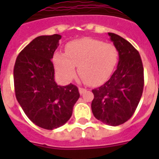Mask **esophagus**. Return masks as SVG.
I'll use <instances>...</instances> for the list:
<instances>
[{"label":"esophagus","mask_w":159,"mask_h":159,"mask_svg":"<svg viewBox=\"0 0 159 159\" xmlns=\"http://www.w3.org/2000/svg\"><path fill=\"white\" fill-rule=\"evenodd\" d=\"M87 92V89H85V88H82V87H79V92H80V94L82 95L83 94L84 92Z\"/></svg>","instance_id":"obj_1"}]
</instances>
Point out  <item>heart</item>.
Listing matches in <instances>:
<instances>
[{
    "instance_id": "1",
    "label": "heart",
    "mask_w": 159,
    "mask_h": 159,
    "mask_svg": "<svg viewBox=\"0 0 159 159\" xmlns=\"http://www.w3.org/2000/svg\"><path fill=\"white\" fill-rule=\"evenodd\" d=\"M119 52L113 43L93 39L72 41L66 46V53L54 54L55 68L65 82L76 76V67L85 82L92 86L104 83L113 72Z\"/></svg>"
}]
</instances>
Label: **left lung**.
<instances>
[{
  "label": "left lung",
  "mask_w": 159,
  "mask_h": 159,
  "mask_svg": "<svg viewBox=\"0 0 159 159\" xmlns=\"http://www.w3.org/2000/svg\"><path fill=\"white\" fill-rule=\"evenodd\" d=\"M119 52L117 68L102 86L92 90L94 116L109 125L117 126L133 116L143 94V67L138 50L129 42L108 33Z\"/></svg>",
  "instance_id": "obj_1"
}]
</instances>
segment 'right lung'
Instances as JSON below:
<instances>
[{
    "label": "right lung",
    "mask_w": 159,
    "mask_h": 159,
    "mask_svg": "<svg viewBox=\"0 0 159 159\" xmlns=\"http://www.w3.org/2000/svg\"><path fill=\"white\" fill-rule=\"evenodd\" d=\"M61 37L42 35L33 39L19 53L14 67V85L19 104L34 124L45 129L63 125L72 116L80 97L75 85L61 87L54 81L51 59Z\"/></svg>",
    "instance_id": "add662e5"
}]
</instances>
